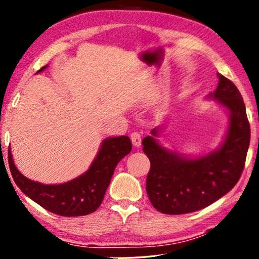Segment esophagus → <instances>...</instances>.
Segmentation results:
<instances>
[{"label": "esophagus", "instance_id": "esophagus-1", "mask_svg": "<svg viewBox=\"0 0 259 259\" xmlns=\"http://www.w3.org/2000/svg\"><path fill=\"white\" fill-rule=\"evenodd\" d=\"M131 140H132L133 146L135 147H140L141 146V134L139 132H133L131 134Z\"/></svg>", "mask_w": 259, "mask_h": 259}]
</instances>
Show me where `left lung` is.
<instances>
[{"instance_id":"obj_1","label":"left lung","mask_w":259,"mask_h":259,"mask_svg":"<svg viewBox=\"0 0 259 259\" xmlns=\"http://www.w3.org/2000/svg\"><path fill=\"white\" fill-rule=\"evenodd\" d=\"M219 86L209 97L230 111V127L219 150L198 159H185L165 150L153 137L142 140L143 151L150 160L147 193L158 211L181 215L203 209L233 189L242 174L250 143L243 99L232 81L219 74Z\"/></svg>"}]
</instances>
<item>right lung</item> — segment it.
I'll return each instance as SVG.
<instances>
[{
  "instance_id": "right-lung-1",
  "label": "right lung",
  "mask_w": 259,
  "mask_h": 259,
  "mask_svg": "<svg viewBox=\"0 0 259 259\" xmlns=\"http://www.w3.org/2000/svg\"><path fill=\"white\" fill-rule=\"evenodd\" d=\"M47 67H42L37 72ZM131 150L132 142L125 135L104 140L97 158L86 173L70 182L58 185H45L25 178L13 164L10 148L8 150V161L13 181L27 197L53 214L74 217L89 215L98 209L117 164Z\"/></svg>"
}]
</instances>
